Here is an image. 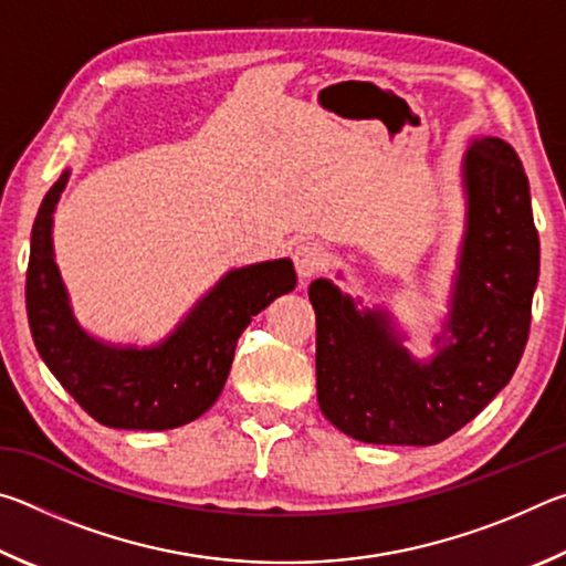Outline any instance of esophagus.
Instances as JSON below:
<instances>
[{
  "label": "esophagus",
  "instance_id": "34e87169",
  "mask_svg": "<svg viewBox=\"0 0 566 566\" xmlns=\"http://www.w3.org/2000/svg\"><path fill=\"white\" fill-rule=\"evenodd\" d=\"M327 264V249L317 242H304L294 249V270L302 280H310V276L319 274Z\"/></svg>",
  "mask_w": 566,
  "mask_h": 566
}]
</instances>
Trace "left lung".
Segmentation results:
<instances>
[{"label": "left lung", "instance_id": "left-lung-1", "mask_svg": "<svg viewBox=\"0 0 566 566\" xmlns=\"http://www.w3.org/2000/svg\"><path fill=\"white\" fill-rule=\"evenodd\" d=\"M462 187L464 234L429 359L411 357L387 306H361L332 280L310 284L319 409L359 442L439 444L500 395L522 359L539 280L530 179L504 139L476 137Z\"/></svg>", "mask_w": 566, "mask_h": 566}]
</instances>
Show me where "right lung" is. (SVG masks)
I'll return each instance as SVG.
<instances>
[{"mask_svg":"<svg viewBox=\"0 0 566 566\" xmlns=\"http://www.w3.org/2000/svg\"><path fill=\"white\" fill-rule=\"evenodd\" d=\"M70 175L64 169L46 191L32 227L27 317L36 352L76 405L104 427L161 432L189 424L222 395L247 324L296 286L294 264L272 260L229 270L151 347L97 339L76 322L54 260V209Z\"/></svg>","mask_w":566,"mask_h":566,"instance_id":"1","label":"right lung"}]
</instances>
